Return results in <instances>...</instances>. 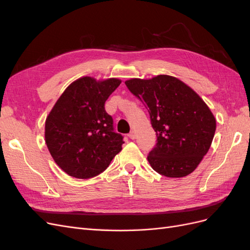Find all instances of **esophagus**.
I'll return each mask as SVG.
<instances>
[{
  "mask_svg": "<svg viewBox=\"0 0 250 250\" xmlns=\"http://www.w3.org/2000/svg\"><path fill=\"white\" fill-rule=\"evenodd\" d=\"M128 137H129V139H131V140H134L135 138H137V134H135L134 131H130L129 133H128Z\"/></svg>",
  "mask_w": 250,
  "mask_h": 250,
  "instance_id": "1",
  "label": "esophagus"
}]
</instances>
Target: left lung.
Here are the masks:
<instances>
[{
    "instance_id": "8db88e82",
    "label": "left lung",
    "mask_w": 250,
    "mask_h": 250,
    "mask_svg": "<svg viewBox=\"0 0 250 250\" xmlns=\"http://www.w3.org/2000/svg\"><path fill=\"white\" fill-rule=\"evenodd\" d=\"M128 89L146 105L156 145L148 162L167 177L191 174L208 153L216 131V119L199 95L179 79L158 75L126 80Z\"/></svg>"
}]
</instances>
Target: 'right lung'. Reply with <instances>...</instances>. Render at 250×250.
Listing matches in <instances>:
<instances>
[{
  "instance_id": "1",
  "label": "right lung",
  "mask_w": 250,
  "mask_h": 250,
  "mask_svg": "<svg viewBox=\"0 0 250 250\" xmlns=\"http://www.w3.org/2000/svg\"><path fill=\"white\" fill-rule=\"evenodd\" d=\"M121 82L117 78L97 81L81 77L65 88L47 117V147L70 176H97L122 150L123 137L113 131L112 118L104 107Z\"/></svg>"
}]
</instances>
